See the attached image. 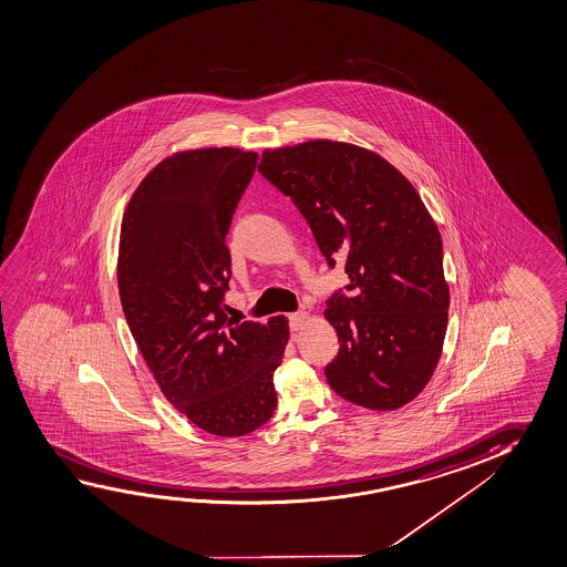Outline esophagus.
<instances>
[{
	"label": "esophagus",
	"mask_w": 567,
	"mask_h": 567,
	"mask_svg": "<svg viewBox=\"0 0 567 567\" xmlns=\"http://www.w3.org/2000/svg\"><path fill=\"white\" fill-rule=\"evenodd\" d=\"M288 319L291 331H301L307 323V313L306 311H296V313H289Z\"/></svg>",
	"instance_id": "34e87169"
}]
</instances>
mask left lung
<instances>
[{
  "mask_svg": "<svg viewBox=\"0 0 567 567\" xmlns=\"http://www.w3.org/2000/svg\"><path fill=\"white\" fill-rule=\"evenodd\" d=\"M258 172L351 279L324 309L341 342L329 386L377 412L412 402L437 367L450 309L440 230L414 185L378 153L331 140L266 150Z\"/></svg>",
  "mask_w": 567,
  "mask_h": 567,
  "instance_id": "obj_1",
  "label": "left lung"
}]
</instances>
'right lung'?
<instances>
[{
    "label": "right lung",
    "instance_id": "obj_1",
    "mask_svg": "<svg viewBox=\"0 0 567 567\" xmlns=\"http://www.w3.org/2000/svg\"><path fill=\"white\" fill-rule=\"evenodd\" d=\"M256 163L233 147L175 153L140 183L120 233L117 288L137 349L163 395L220 437L274 415L289 339L281 315L238 323L226 313V234Z\"/></svg>",
    "mask_w": 567,
    "mask_h": 567
}]
</instances>
